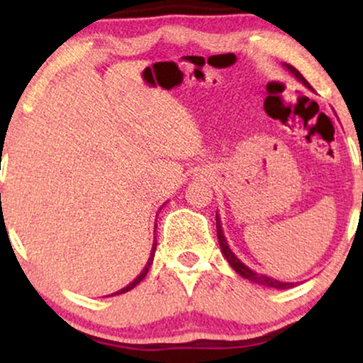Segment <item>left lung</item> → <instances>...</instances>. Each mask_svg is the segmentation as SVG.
<instances>
[{"mask_svg": "<svg viewBox=\"0 0 363 363\" xmlns=\"http://www.w3.org/2000/svg\"><path fill=\"white\" fill-rule=\"evenodd\" d=\"M283 66H285V68L289 69V72H290L291 74H294V77L297 78V80L301 82L303 86H307V89H311L309 82H307L306 78L302 77V74H301V72H298V69H295L294 66H291V65H286V62H283ZM216 235H218V244H220V249H222L223 256L227 257L228 264H230L232 268H234L235 272L240 274V277L245 278V280H251V281H254V283H259V285L272 286V289H280V290L291 289V286H295V283L278 281V280H274V278L266 277V274H259V273L252 272V269L249 268V266H245L244 262L240 261L239 257H237L234 252H232V249L228 247L227 239H225V235H223V230H222V222H220V216H218V213H216Z\"/></svg>", "mask_w": 363, "mask_h": 363, "instance_id": "8db88e82", "label": "left lung"}]
</instances>
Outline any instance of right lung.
Wrapping results in <instances>:
<instances>
[{
    "mask_svg": "<svg viewBox=\"0 0 363 363\" xmlns=\"http://www.w3.org/2000/svg\"><path fill=\"white\" fill-rule=\"evenodd\" d=\"M155 228H157V225H155ZM155 249H157V240H153V245H152V251H150V257H148V262L147 264H145V268H143V272H141L138 277L135 278V280H133L131 283H129L128 286H124V289H121V290H118V291H114V294H111V297L112 295H119V294H126V291H129L131 289H135L136 285H138V283L143 280L145 277H147V273H148V269H150V266H152V262H153V256H155Z\"/></svg>",
    "mask_w": 363,
    "mask_h": 363,
    "instance_id": "right-lung-1",
    "label": "right lung"
}]
</instances>
